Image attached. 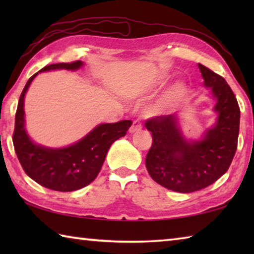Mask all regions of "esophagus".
Wrapping results in <instances>:
<instances>
[{
    "label": "esophagus",
    "instance_id": "34e87169",
    "mask_svg": "<svg viewBox=\"0 0 254 254\" xmlns=\"http://www.w3.org/2000/svg\"><path fill=\"white\" fill-rule=\"evenodd\" d=\"M141 127H142V126H141V122L139 121V120H135V121H133L132 126L130 127V132L131 133L137 132L139 130H141Z\"/></svg>",
    "mask_w": 254,
    "mask_h": 254
}]
</instances>
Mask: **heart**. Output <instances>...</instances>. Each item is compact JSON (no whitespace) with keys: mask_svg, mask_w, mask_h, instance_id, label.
Listing matches in <instances>:
<instances>
[{"mask_svg":"<svg viewBox=\"0 0 254 254\" xmlns=\"http://www.w3.org/2000/svg\"><path fill=\"white\" fill-rule=\"evenodd\" d=\"M186 93V87L185 85L182 83H178L174 85L173 87L170 88V91L167 93V95L165 96L162 101V105L168 106V105H173L176 104L178 101H180L183 98V96Z\"/></svg>","mask_w":254,"mask_h":254,"instance_id":"1","label":"heart"}]
</instances>
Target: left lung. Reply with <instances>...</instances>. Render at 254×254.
<instances>
[{"label":"left lung","mask_w":254,"mask_h":254,"mask_svg":"<svg viewBox=\"0 0 254 254\" xmlns=\"http://www.w3.org/2000/svg\"><path fill=\"white\" fill-rule=\"evenodd\" d=\"M206 87L216 98L214 111L218 117L204 137L188 142L178 127L176 114L160 115L145 121L152 144L145 167L154 182L170 190L192 192L206 188L230 168L238 148L240 107L226 80L198 64Z\"/></svg>","instance_id":"8db88e82"}]
</instances>
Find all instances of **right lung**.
I'll use <instances>...</instances> for the list:
<instances>
[{
	"label": "right lung",
	"instance_id": "right-lung-1",
	"mask_svg": "<svg viewBox=\"0 0 254 254\" xmlns=\"http://www.w3.org/2000/svg\"><path fill=\"white\" fill-rule=\"evenodd\" d=\"M83 62L53 64L41 71L54 69L76 70ZM31 76L20 95L15 113L13 145L24 173L46 188L57 191H74L91 184L97 177L106 153L114 141L127 134L132 121L100 124L94 130L67 148L50 149L33 143L24 128V95L34 77Z\"/></svg>",
	"mask_w": 254,
	"mask_h": 254
}]
</instances>
